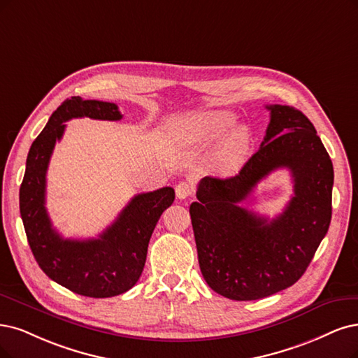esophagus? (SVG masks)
Masks as SVG:
<instances>
[{
	"label": "esophagus",
	"mask_w": 358,
	"mask_h": 358,
	"mask_svg": "<svg viewBox=\"0 0 358 358\" xmlns=\"http://www.w3.org/2000/svg\"><path fill=\"white\" fill-rule=\"evenodd\" d=\"M176 194H177L178 199H181V201L187 199V197H190L193 194V186H192V184L186 182V181H181L180 184H177Z\"/></svg>",
	"instance_id": "esophagus-1"
}]
</instances>
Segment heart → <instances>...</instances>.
Instances as JSON below:
<instances>
[{
  "label": "heart",
  "mask_w": 358,
  "mask_h": 358,
  "mask_svg": "<svg viewBox=\"0 0 358 358\" xmlns=\"http://www.w3.org/2000/svg\"><path fill=\"white\" fill-rule=\"evenodd\" d=\"M237 127V117L229 110H208L187 117L180 125V138L186 144L206 145L227 138L215 155V165L221 174H231L246 161L250 149V134Z\"/></svg>",
  "instance_id": "obj_1"
}]
</instances>
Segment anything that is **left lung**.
<instances>
[{"instance_id": "left-lung-1", "label": "left lung", "mask_w": 358, "mask_h": 358, "mask_svg": "<svg viewBox=\"0 0 358 358\" xmlns=\"http://www.w3.org/2000/svg\"><path fill=\"white\" fill-rule=\"evenodd\" d=\"M261 148L230 178L205 177L190 205L197 258L217 294L254 301L296 283L332 218L334 165L314 125L301 110L270 104ZM287 167L294 196L273 220L241 205L273 170Z\"/></svg>"}]
</instances>
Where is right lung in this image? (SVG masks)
I'll use <instances>...</instances> for the list:
<instances>
[{
  "instance_id": "obj_1",
  "label": "right lung",
  "mask_w": 358,
  "mask_h": 358,
  "mask_svg": "<svg viewBox=\"0 0 358 358\" xmlns=\"http://www.w3.org/2000/svg\"><path fill=\"white\" fill-rule=\"evenodd\" d=\"M119 121L115 103L72 97L52 112L45 128L32 143L20 186V217L38 266L51 280L90 298L121 295L137 283L144 268L152 233L176 192L162 187L136 194L112 226L97 239H64L52 227L45 208L47 169L66 121L73 117Z\"/></svg>"
}]
</instances>
